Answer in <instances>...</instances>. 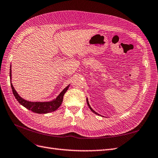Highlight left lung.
Here are the masks:
<instances>
[{"instance_id":"1","label":"left lung","mask_w":158,"mask_h":158,"mask_svg":"<svg viewBox=\"0 0 158 158\" xmlns=\"http://www.w3.org/2000/svg\"><path fill=\"white\" fill-rule=\"evenodd\" d=\"M87 105H88V106H89V109H91V110L92 112H93L94 114H97V115H99V114H98L97 113V112H96L95 111H94V110H93V109H92V108L91 107V106H90V105H89V101H88V99H87Z\"/></svg>"}]
</instances>
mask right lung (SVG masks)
<instances>
[{
    "label": "right lung",
    "mask_w": 158,
    "mask_h": 158,
    "mask_svg": "<svg viewBox=\"0 0 158 158\" xmlns=\"http://www.w3.org/2000/svg\"><path fill=\"white\" fill-rule=\"evenodd\" d=\"M12 70H11V65L10 69V85L12 90V93L14 94L16 100L19 101L20 105H22L27 109H28L31 111H32L35 113L38 114H46L49 112H53L56 110L60 106L61 103L63 102V98H64V94L68 89L69 85L67 86L63 91L60 93L56 98L53 99V101H48V102H31L26 101L25 99L22 98L18 93L16 91L14 87L12 84Z\"/></svg>",
    "instance_id": "add662e5"
}]
</instances>
